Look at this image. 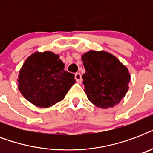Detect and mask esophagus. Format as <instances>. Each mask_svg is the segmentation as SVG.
Here are the masks:
<instances>
[{"label":"esophagus","mask_w":153,"mask_h":153,"mask_svg":"<svg viewBox=\"0 0 153 153\" xmlns=\"http://www.w3.org/2000/svg\"><path fill=\"white\" fill-rule=\"evenodd\" d=\"M74 78L76 79V81L79 82V83H81L82 82V75L80 73H76L74 74Z\"/></svg>","instance_id":"esophagus-1"}]
</instances>
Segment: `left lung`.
Wrapping results in <instances>:
<instances>
[{
    "mask_svg": "<svg viewBox=\"0 0 153 153\" xmlns=\"http://www.w3.org/2000/svg\"><path fill=\"white\" fill-rule=\"evenodd\" d=\"M82 59L86 70L82 75L84 91L89 100L103 109L119 103L128 90V69L105 51H88Z\"/></svg>",
    "mask_w": 153,
    "mask_h": 153,
    "instance_id": "8db88e82",
    "label": "left lung"
}]
</instances>
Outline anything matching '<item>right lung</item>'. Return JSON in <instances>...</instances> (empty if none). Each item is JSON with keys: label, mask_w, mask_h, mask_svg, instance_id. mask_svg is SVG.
I'll list each match as a JSON object with an SVG mask.
<instances>
[{"label": "right lung", "mask_w": 153, "mask_h": 153, "mask_svg": "<svg viewBox=\"0 0 153 153\" xmlns=\"http://www.w3.org/2000/svg\"><path fill=\"white\" fill-rule=\"evenodd\" d=\"M59 56L51 51L30 55L19 73V90L31 103L48 108L64 98L76 81L64 70Z\"/></svg>", "instance_id": "1"}]
</instances>
